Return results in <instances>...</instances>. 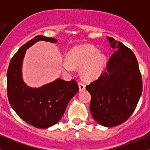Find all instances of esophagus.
I'll return each mask as SVG.
<instances>
[{
    "label": "esophagus",
    "instance_id": "obj_1",
    "mask_svg": "<svg viewBox=\"0 0 150 150\" xmlns=\"http://www.w3.org/2000/svg\"><path fill=\"white\" fill-rule=\"evenodd\" d=\"M78 87H79V90H85V84L83 83H82V82H79L78 83Z\"/></svg>",
    "mask_w": 150,
    "mask_h": 150
}]
</instances>
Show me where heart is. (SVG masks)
Segmentation results:
<instances>
[{
  "instance_id": "b5f03b06",
  "label": "heart",
  "mask_w": 150,
  "mask_h": 150,
  "mask_svg": "<svg viewBox=\"0 0 150 150\" xmlns=\"http://www.w3.org/2000/svg\"><path fill=\"white\" fill-rule=\"evenodd\" d=\"M105 57L98 50L90 45L72 48L63 63V69L71 72L74 68H81V75L85 80L98 78L103 72Z\"/></svg>"
}]
</instances>
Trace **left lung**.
Masks as SVG:
<instances>
[{"label":"left lung","mask_w":150,"mask_h":150,"mask_svg":"<svg viewBox=\"0 0 150 150\" xmlns=\"http://www.w3.org/2000/svg\"><path fill=\"white\" fill-rule=\"evenodd\" d=\"M108 40L115 52L106 70L86 88L91 95L90 110L94 120L103 126L113 127L127 120L134 112L143 82L133 52L112 37Z\"/></svg>","instance_id":"1"}]
</instances>
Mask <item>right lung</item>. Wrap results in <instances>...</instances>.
I'll return each instance as SVG.
<instances>
[{
	"instance_id": "1",
	"label": "right lung",
	"mask_w": 150,
	"mask_h": 150,
	"mask_svg": "<svg viewBox=\"0 0 150 150\" xmlns=\"http://www.w3.org/2000/svg\"><path fill=\"white\" fill-rule=\"evenodd\" d=\"M40 40L56 43L54 38L38 35L13 55L7 70V96L11 107L27 123L38 129L51 127L60 120L71 98L79 90L75 79H57L40 88H30L22 80L21 65L26 49Z\"/></svg>"
}]
</instances>
